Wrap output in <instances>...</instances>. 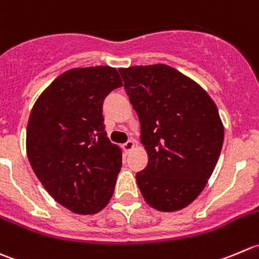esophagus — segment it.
<instances>
[{"label":"esophagus","mask_w":259,"mask_h":259,"mask_svg":"<svg viewBox=\"0 0 259 259\" xmlns=\"http://www.w3.org/2000/svg\"><path fill=\"white\" fill-rule=\"evenodd\" d=\"M122 147H123L124 152H130V151L133 150V147H135V140H128L126 143H123Z\"/></svg>","instance_id":"34e87169"}]
</instances>
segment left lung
Returning <instances> with one entry per match:
<instances>
[{"instance_id": "1", "label": "left lung", "mask_w": 259, "mask_h": 259, "mask_svg": "<svg viewBox=\"0 0 259 259\" xmlns=\"http://www.w3.org/2000/svg\"><path fill=\"white\" fill-rule=\"evenodd\" d=\"M141 124L148 163L136 174L146 203L175 211L205 188L222 151L224 127L199 84L165 64L118 69Z\"/></svg>"}]
</instances>
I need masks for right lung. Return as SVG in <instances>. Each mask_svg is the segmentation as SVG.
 Instances as JSON below:
<instances>
[{
	"mask_svg": "<svg viewBox=\"0 0 259 259\" xmlns=\"http://www.w3.org/2000/svg\"><path fill=\"white\" fill-rule=\"evenodd\" d=\"M119 87L111 66L71 69L44 91L30 113V165L48 193L73 213H97L113 195L122 152L107 137L102 108Z\"/></svg>",
	"mask_w": 259,
	"mask_h": 259,
	"instance_id": "add662e5",
	"label": "right lung"
}]
</instances>
